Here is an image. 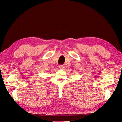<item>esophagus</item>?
I'll return each instance as SVG.
<instances>
[{"label": "esophagus", "instance_id": "34e87169", "mask_svg": "<svg viewBox=\"0 0 122 122\" xmlns=\"http://www.w3.org/2000/svg\"><path fill=\"white\" fill-rule=\"evenodd\" d=\"M59 67H60V69H64L65 68V66H59Z\"/></svg>", "mask_w": 122, "mask_h": 122}]
</instances>
